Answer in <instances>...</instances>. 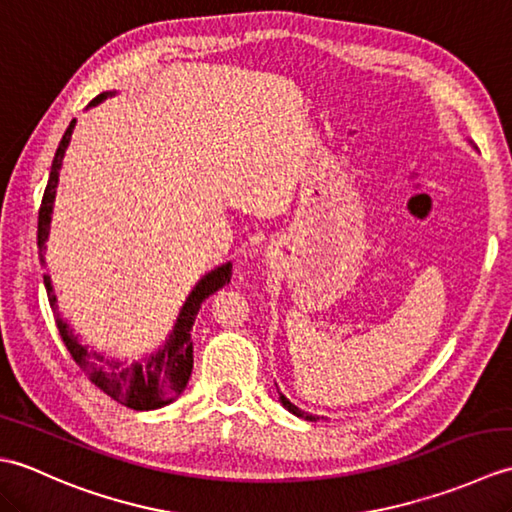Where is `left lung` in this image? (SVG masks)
<instances>
[{"instance_id": "1", "label": "left lung", "mask_w": 512, "mask_h": 512, "mask_svg": "<svg viewBox=\"0 0 512 512\" xmlns=\"http://www.w3.org/2000/svg\"><path fill=\"white\" fill-rule=\"evenodd\" d=\"M279 402H281V405H284L290 413H295V416H299V418H306V420H310V422H317L319 418H314V416H310V413H303L297 405H292V402L284 396V394H281V391H279Z\"/></svg>"}]
</instances>
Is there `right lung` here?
Here are the masks:
<instances>
[{
	"label": "right lung",
	"instance_id": "obj_1",
	"mask_svg": "<svg viewBox=\"0 0 512 512\" xmlns=\"http://www.w3.org/2000/svg\"><path fill=\"white\" fill-rule=\"evenodd\" d=\"M110 96H116V90L99 94L88 107L99 105L105 99H110ZM74 125L76 121H72L68 129H65V134L57 147V154H54L48 187H46V193H43V202L39 209L37 242H39V255L43 264H46V242L50 237L54 200H57L59 173L63 167L65 151H68V145L72 140ZM231 268L233 264L226 262L222 266H215L213 270H209V273H206L198 284L193 286L187 301L182 303L178 319L173 323L165 343H162L156 352L138 358L136 363L114 361V358H105L99 352H90L88 347L79 341V336L74 334L70 323L61 319L59 308H57V295H54L52 290L50 275H43V284H46V290H48V299L54 310V321H57L61 339L65 347H68V352L72 354L74 363L85 372V376H88L96 387H101L107 396H112L116 402H121V405L134 411H151V409L171 405V402L182 394L184 387H187L191 378V369H193L191 330H193L195 317H198L204 299H209L213 292H217L231 281Z\"/></svg>",
	"mask_w": 512,
	"mask_h": 512
}]
</instances>
